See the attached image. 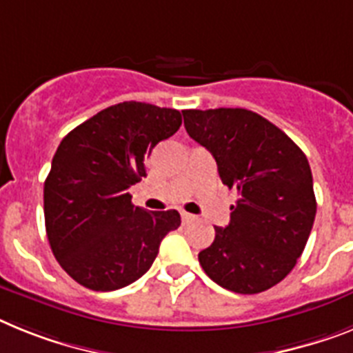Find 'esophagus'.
I'll return each instance as SVG.
<instances>
[{"mask_svg":"<svg viewBox=\"0 0 353 353\" xmlns=\"http://www.w3.org/2000/svg\"><path fill=\"white\" fill-rule=\"evenodd\" d=\"M194 216H192V214H189V212H182V221L183 223H191V221H194Z\"/></svg>","mask_w":353,"mask_h":353,"instance_id":"esophagus-1","label":"esophagus"}]
</instances>
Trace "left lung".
<instances>
[{
	"mask_svg": "<svg viewBox=\"0 0 353 353\" xmlns=\"http://www.w3.org/2000/svg\"><path fill=\"white\" fill-rule=\"evenodd\" d=\"M189 137L207 148L221 182L237 192L227 227L198 254L221 288L263 293L289 275L316 216L311 165L284 132L246 108L182 110Z\"/></svg>",
	"mask_w": 353,
	"mask_h": 353,
	"instance_id": "left-lung-1",
	"label": "left lung"
}]
</instances>
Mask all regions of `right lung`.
Here are the masks:
<instances>
[{
    "label": "right lung",
    "instance_id": "right-lung-1",
    "mask_svg": "<svg viewBox=\"0 0 353 353\" xmlns=\"http://www.w3.org/2000/svg\"><path fill=\"white\" fill-rule=\"evenodd\" d=\"M182 125V114L141 101L105 108L65 135L44 182L51 252L78 284L116 291L150 270L176 210L148 212L128 189L146 176L153 148Z\"/></svg>",
    "mask_w": 353,
    "mask_h": 353
}]
</instances>
